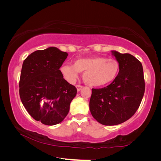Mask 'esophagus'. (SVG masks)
Here are the masks:
<instances>
[{
  "mask_svg": "<svg viewBox=\"0 0 161 161\" xmlns=\"http://www.w3.org/2000/svg\"><path fill=\"white\" fill-rule=\"evenodd\" d=\"M76 87H77V92H80L81 89L83 88V86H81V85H77L76 86Z\"/></svg>",
  "mask_w": 161,
  "mask_h": 161,
  "instance_id": "esophagus-1",
  "label": "esophagus"
}]
</instances>
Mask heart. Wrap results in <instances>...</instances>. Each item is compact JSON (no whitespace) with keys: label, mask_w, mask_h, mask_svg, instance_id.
<instances>
[{"label":"heart","mask_w":161,"mask_h":161,"mask_svg":"<svg viewBox=\"0 0 161 161\" xmlns=\"http://www.w3.org/2000/svg\"><path fill=\"white\" fill-rule=\"evenodd\" d=\"M120 70L119 62L115 59L103 57L80 58L72 64H64L60 67V72L68 82L73 84L79 72L83 73L84 82L92 86L107 85L115 80Z\"/></svg>","instance_id":"obj_1"}]
</instances>
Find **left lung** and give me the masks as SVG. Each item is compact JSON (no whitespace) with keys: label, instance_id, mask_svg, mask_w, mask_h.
Instances as JSON below:
<instances>
[{"label":"left lung","instance_id":"1","mask_svg":"<svg viewBox=\"0 0 161 161\" xmlns=\"http://www.w3.org/2000/svg\"><path fill=\"white\" fill-rule=\"evenodd\" d=\"M119 62L117 77L109 85L92 89L89 109L92 116L105 126L118 125L133 116L145 92L142 64L130 54L111 51Z\"/></svg>","mask_w":161,"mask_h":161}]
</instances>
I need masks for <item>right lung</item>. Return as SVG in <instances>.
I'll list each match as a JSON object with an SVG mask.
<instances>
[{"label":"right lung","instance_id":"add662e5","mask_svg":"<svg viewBox=\"0 0 161 161\" xmlns=\"http://www.w3.org/2000/svg\"><path fill=\"white\" fill-rule=\"evenodd\" d=\"M68 54L54 47L37 50L23 63L19 93L32 118L48 126L59 124L69 111L77 89L63 78L59 68Z\"/></svg>","mask_w":161,"mask_h":161}]
</instances>
